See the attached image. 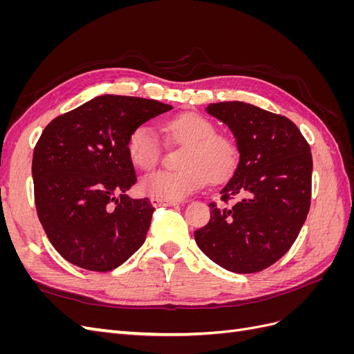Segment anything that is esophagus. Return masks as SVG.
Here are the masks:
<instances>
[{"instance_id": "esophagus-1", "label": "esophagus", "mask_w": 354, "mask_h": 354, "mask_svg": "<svg viewBox=\"0 0 354 354\" xmlns=\"http://www.w3.org/2000/svg\"><path fill=\"white\" fill-rule=\"evenodd\" d=\"M151 202L153 207H177L178 205L177 201H167L160 198H151Z\"/></svg>"}]
</instances>
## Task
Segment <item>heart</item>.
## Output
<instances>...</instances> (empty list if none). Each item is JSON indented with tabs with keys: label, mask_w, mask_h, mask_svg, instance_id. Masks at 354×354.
Segmentation results:
<instances>
[{
	"label": "heart",
	"mask_w": 354,
	"mask_h": 354,
	"mask_svg": "<svg viewBox=\"0 0 354 354\" xmlns=\"http://www.w3.org/2000/svg\"><path fill=\"white\" fill-rule=\"evenodd\" d=\"M167 131L176 140L187 145L181 155L177 171L159 169L140 181L143 194L167 201H180L195 194L212 181H221L233 174L238 167L239 153L234 143L226 137L216 136L207 118L196 113H183L169 120ZM160 142L151 124L137 125L127 140V155L134 167L152 169L160 156Z\"/></svg>",
	"instance_id": "1"
}]
</instances>
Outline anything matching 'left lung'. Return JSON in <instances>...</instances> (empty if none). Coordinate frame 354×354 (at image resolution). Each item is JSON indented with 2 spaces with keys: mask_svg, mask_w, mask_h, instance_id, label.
I'll return each instance as SVG.
<instances>
[{
  "mask_svg": "<svg viewBox=\"0 0 354 354\" xmlns=\"http://www.w3.org/2000/svg\"><path fill=\"white\" fill-rule=\"evenodd\" d=\"M207 112L236 138L239 162L221 189L227 207L209 203L211 218L195 232L199 250L233 273L261 272L295 242L310 208L313 160L297 125L243 102H221Z\"/></svg>",
  "mask_w": 354,
  "mask_h": 354,
  "instance_id": "left-lung-1",
  "label": "left lung"
}]
</instances>
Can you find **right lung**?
Wrapping results in <instances>:
<instances>
[{
	"label": "right lung",
	"instance_id": "1",
	"mask_svg": "<svg viewBox=\"0 0 354 354\" xmlns=\"http://www.w3.org/2000/svg\"><path fill=\"white\" fill-rule=\"evenodd\" d=\"M171 109L156 100L104 94L44 128L32 159L35 205L63 259L109 272L143 245L155 208L147 198L127 195L137 181L127 140L137 125Z\"/></svg>",
	"mask_w": 354,
	"mask_h": 354
}]
</instances>
